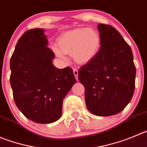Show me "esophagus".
Returning <instances> with one entry per match:
<instances>
[{"instance_id": "obj_1", "label": "esophagus", "mask_w": 147, "mask_h": 147, "mask_svg": "<svg viewBox=\"0 0 147 147\" xmlns=\"http://www.w3.org/2000/svg\"><path fill=\"white\" fill-rule=\"evenodd\" d=\"M73 73H74V75H75V78H76V80H78V69H73Z\"/></svg>"}]
</instances>
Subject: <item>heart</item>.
<instances>
[{"label":"heart","instance_id":"b5f03b06","mask_svg":"<svg viewBox=\"0 0 147 147\" xmlns=\"http://www.w3.org/2000/svg\"><path fill=\"white\" fill-rule=\"evenodd\" d=\"M101 39L98 32L93 29L80 28L64 32L57 39V46L52 51L60 59H65L64 53L72 54L79 64H86L96 56L101 48Z\"/></svg>","mask_w":147,"mask_h":147}]
</instances>
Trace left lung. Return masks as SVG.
<instances>
[{"label":"left lung","instance_id":"obj_1","mask_svg":"<svg viewBox=\"0 0 147 147\" xmlns=\"http://www.w3.org/2000/svg\"><path fill=\"white\" fill-rule=\"evenodd\" d=\"M101 36L99 51L83 66L78 80L85 87L87 109L97 116L121 112L131 101L135 89L136 67L129 45L108 24L97 27Z\"/></svg>","mask_w":147,"mask_h":147}]
</instances>
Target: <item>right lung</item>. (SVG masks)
<instances>
[{"instance_id":"1","label":"right lung","mask_w":147,"mask_h":147,"mask_svg":"<svg viewBox=\"0 0 147 147\" xmlns=\"http://www.w3.org/2000/svg\"><path fill=\"white\" fill-rule=\"evenodd\" d=\"M41 28L19 39L10 60V83L15 104L27 118L51 123L61 117L63 99L76 83L70 67L58 69L52 61L47 36Z\"/></svg>"}]
</instances>
